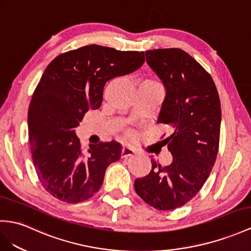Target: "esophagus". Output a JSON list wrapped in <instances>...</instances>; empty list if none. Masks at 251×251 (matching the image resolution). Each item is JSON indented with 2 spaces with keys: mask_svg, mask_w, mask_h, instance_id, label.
I'll return each mask as SVG.
<instances>
[{
  "mask_svg": "<svg viewBox=\"0 0 251 251\" xmlns=\"http://www.w3.org/2000/svg\"><path fill=\"white\" fill-rule=\"evenodd\" d=\"M136 151H134L133 149L129 146H124L123 147V151H122V158H127V157H130L133 156Z\"/></svg>",
  "mask_w": 251,
  "mask_h": 251,
  "instance_id": "obj_1",
  "label": "esophagus"
}]
</instances>
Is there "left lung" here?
I'll return each mask as SVG.
<instances>
[{
  "label": "left lung",
  "instance_id": "obj_1",
  "mask_svg": "<svg viewBox=\"0 0 251 251\" xmlns=\"http://www.w3.org/2000/svg\"><path fill=\"white\" fill-rule=\"evenodd\" d=\"M146 62L165 88L157 123L168 124L173 156L162 168L151 161L150 174L134 181L137 194L158 210L181 207L207 180L218 151L221 101L211 75L180 49L146 50Z\"/></svg>",
  "mask_w": 251,
  "mask_h": 251
}]
</instances>
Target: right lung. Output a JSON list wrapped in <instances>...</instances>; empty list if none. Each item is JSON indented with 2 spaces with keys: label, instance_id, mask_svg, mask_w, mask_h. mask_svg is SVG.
<instances>
[{
  "label": "right lung",
  "instance_id": "add662e5",
  "mask_svg": "<svg viewBox=\"0 0 251 251\" xmlns=\"http://www.w3.org/2000/svg\"><path fill=\"white\" fill-rule=\"evenodd\" d=\"M144 52H122L96 44L63 53L44 70L31 98L28 140L36 173L43 188L69 203L98 192L109 164L118 161L115 141L80 149L75 127L89 109H99L106 82L130 74L144 63Z\"/></svg>",
  "mask_w": 251,
  "mask_h": 251
}]
</instances>
